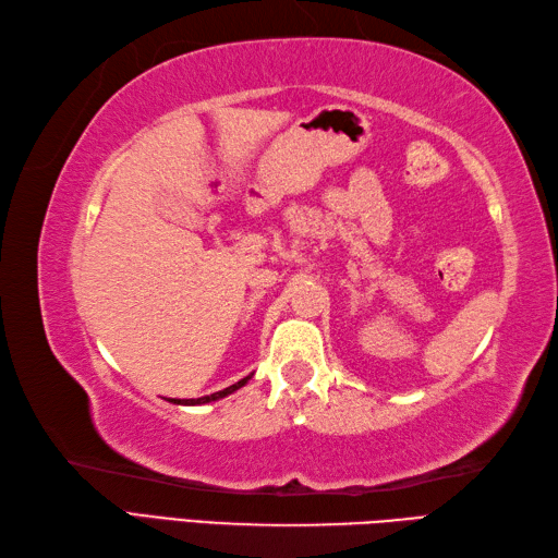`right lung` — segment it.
Instances as JSON below:
<instances>
[{
	"mask_svg": "<svg viewBox=\"0 0 558 558\" xmlns=\"http://www.w3.org/2000/svg\"><path fill=\"white\" fill-rule=\"evenodd\" d=\"M248 379H251V375L244 377V379H239L236 385H232V387H227V389H222V391H215V395H210V397H201V399H171V401H173V403H183V407H198V403H210V401H217V399H222V397H227V395H232V391H236L239 387H244Z\"/></svg>",
	"mask_w": 558,
	"mask_h": 558,
	"instance_id": "1",
	"label": "right lung"
}]
</instances>
